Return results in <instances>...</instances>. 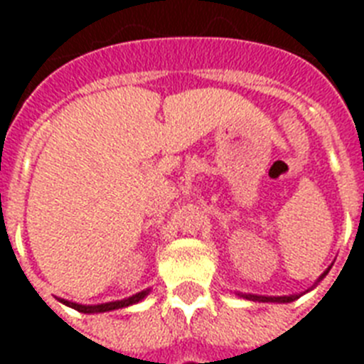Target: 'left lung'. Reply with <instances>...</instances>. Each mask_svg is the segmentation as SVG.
I'll list each match as a JSON object with an SVG mask.
<instances>
[{
	"label": "left lung",
	"instance_id": "left-lung-1",
	"mask_svg": "<svg viewBox=\"0 0 364 364\" xmlns=\"http://www.w3.org/2000/svg\"><path fill=\"white\" fill-rule=\"evenodd\" d=\"M328 270L331 268H327V270L323 272L321 276H319V279L317 282H321L323 277L327 276ZM317 285V283H316ZM310 291V289H308ZM308 291H304V293H308ZM304 293H299V294H289V296H264V294H251V293H236L240 296V299H245V300H253V302H276V304H287V302H293V300L300 299Z\"/></svg>",
	"mask_w": 364,
	"mask_h": 364
}]
</instances>
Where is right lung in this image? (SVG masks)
Returning a JSON list of instances; mask_svg holds the SVG:
<instances>
[{
	"mask_svg": "<svg viewBox=\"0 0 364 364\" xmlns=\"http://www.w3.org/2000/svg\"><path fill=\"white\" fill-rule=\"evenodd\" d=\"M151 293V289H145V291H139V293L132 294L128 299L122 300H113V302H104V304H77V302H71V300L58 299L62 304L70 306L73 310L81 311V314H104V311H113V310H121V308H128L132 304H137L141 302L147 294Z\"/></svg>",
	"mask_w": 364,
	"mask_h": 364,
	"instance_id": "right-lung-1",
	"label": "right lung"
}]
</instances>
